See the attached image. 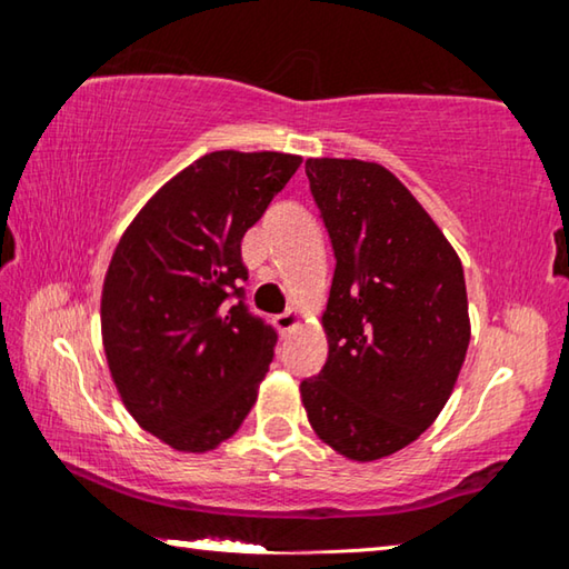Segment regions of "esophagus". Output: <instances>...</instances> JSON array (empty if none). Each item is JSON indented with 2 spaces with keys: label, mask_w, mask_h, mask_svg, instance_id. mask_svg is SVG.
Listing matches in <instances>:
<instances>
[{
  "label": "esophagus",
  "mask_w": 569,
  "mask_h": 569,
  "mask_svg": "<svg viewBox=\"0 0 569 569\" xmlns=\"http://www.w3.org/2000/svg\"><path fill=\"white\" fill-rule=\"evenodd\" d=\"M298 321H301V316H298V311L296 308H288V311H283V313H278L276 319H273V323H276V329L281 331V333H288V331H293L296 326H298Z\"/></svg>",
  "instance_id": "34e87169"
}]
</instances>
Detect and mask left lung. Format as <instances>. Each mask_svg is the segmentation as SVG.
<instances>
[{"label":"left lung","mask_w":569,"mask_h":569,"mask_svg":"<svg viewBox=\"0 0 569 569\" xmlns=\"http://www.w3.org/2000/svg\"><path fill=\"white\" fill-rule=\"evenodd\" d=\"M306 176L336 268L329 359L301 399L326 445L373 461L427 431L455 389L469 346L465 268L387 168L311 158Z\"/></svg>","instance_id":"1"}]
</instances>
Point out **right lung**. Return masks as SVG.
Returning a JSON list of instances; mask_svg holds the SVG:
<instances>
[{
    "label": "right lung",
    "instance_id": "obj_1",
    "mask_svg": "<svg viewBox=\"0 0 569 569\" xmlns=\"http://www.w3.org/2000/svg\"><path fill=\"white\" fill-rule=\"evenodd\" d=\"M298 166L286 152H210L114 248L102 288L110 373L134 421L172 449H216L256 403L278 333L248 311L240 240Z\"/></svg>",
    "mask_w": 569,
    "mask_h": 569
}]
</instances>
